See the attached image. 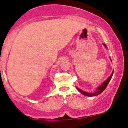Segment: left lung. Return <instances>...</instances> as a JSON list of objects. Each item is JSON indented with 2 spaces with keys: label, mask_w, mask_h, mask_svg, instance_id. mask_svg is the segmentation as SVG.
Returning a JSON list of instances; mask_svg holds the SVG:
<instances>
[{
  "label": "left lung",
  "mask_w": 128,
  "mask_h": 128,
  "mask_svg": "<svg viewBox=\"0 0 128 128\" xmlns=\"http://www.w3.org/2000/svg\"><path fill=\"white\" fill-rule=\"evenodd\" d=\"M104 45L106 47V45L104 44ZM111 60V58H110ZM113 74H114V72H112V73L111 76H110L109 77H108V78L106 80L105 82L103 83L100 86H99L98 87V88H97V90L95 92H94V93H87V92H84L83 91V90H80V88H77V87H76L77 88V89L78 90L79 92H80L81 93L85 95V96H90V97H92V96H98V95L100 94V93H102V92L104 91V90H105V88H106V87L108 86V84H109V83L110 82V81L112 77V76H113Z\"/></svg>",
  "instance_id": "1"
}]
</instances>
